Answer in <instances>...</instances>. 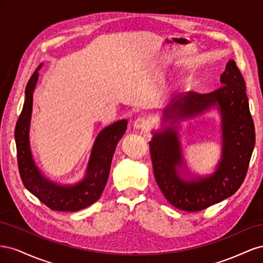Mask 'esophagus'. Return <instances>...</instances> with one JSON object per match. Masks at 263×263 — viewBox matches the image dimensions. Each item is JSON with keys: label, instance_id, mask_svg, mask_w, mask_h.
I'll return each instance as SVG.
<instances>
[{"label": "esophagus", "instance_id": "1", "mask_svg": "<svg viewBox=\"0 0 263 263\" xmlns=\"http://www.w3.org/2000/svg\"><path fill=\"white\" fill-rule=\"evenodd\" d=\"M149 119L146 117H138L136 121L134 122V127L136 129H140V130H147L149 128Z\"/></svg>", "mask_w": 263, "mask_h": 263}]
</instances>
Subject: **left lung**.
I'll return each instance as SVG.
<instances>
[{"instance_id":"obj_1","label":"left lung","mask_w":263,"mask_h":263,"mask_svg":"<svg viewBox=\"0 0 263 263\" xmlns=\"http://www.w3.org/2000/svg\"><path fill=\"white\" fill-rule=\"evenodd\" d=\"M221 86L210 93L191 91L178 95L163 110V121L192 117L216 106L221 115V157L209 177L186 180L180 176L182 151L177 130L155 133L149 142L154 174L168 202L182 211L198 212L232 196L246 178L256 142L254 125L243 77L234 60L220 76Z\"/></svg>"}]
</instances>
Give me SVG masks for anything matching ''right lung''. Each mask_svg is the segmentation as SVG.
I'll use <instances>...</instances> for the list:
<instances>
[{"instance_id": "1", "label": "right lung", "mask_w": 263, "mask_h": 263, "mask_svg": "<svg viewBox=\"0 0 263 263\" xmlns=\"http://www.w3.org/2000/svg\"><path fill=\"white\" fill-rule=\"evenodd\" d=\"M30 77L25 90V102L15 127L17 163L23 184L39 201L52 211L77 212L97 202L102 195L110 170L117 142L127 128L122 119L105 127L94 141L83 180L71 185L57 184L46 179L36 165L29 145V126L33 109V92L38 80V70Z\"/></svg>"}]
</instances>
